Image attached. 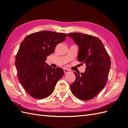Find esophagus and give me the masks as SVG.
Wrapping results in <instances>:
<instances>
[{
    "instance_id": "obj_1",
    "label": "esophagus",
    "mask_w": 128,
    "mask_h": 128,
    "mask_svg": "<svg viewBox=\"0 0 128 128\" xmlns=\"http://www.w3.org/2000/svg\"><path fill=\"white\" fill-rule=\"evenodd\" d=\"M64 72L65 74H67V73L70 72V70H69V69H64Z\"/></svg>"
}]
</instances>
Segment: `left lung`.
<instances>
[{
    "mask_svg": "<svg viewBox=\"0 0 128 128\" xmlns=\"http://www.w3.org/2000/svg\"><path fill=\"white\" fill-rule=\"evenodd\" d=\"M68 36L79 48L78 59L86 65L84 73L76 74L70 86L72 94L78 98L88 100L102 90L107 82L110 68V59L104 45L98 38L79 32L70 33Z\"/></svg>",
    "mask_w": 128,
    "mask_h": 128,
    "instance_id": "1",
    "label": "left lung"
}]
</instances>
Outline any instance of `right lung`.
I'll list each match as a JSON object with an SVG mask.
<instances>
[{"label": "right lung", "mask_w": 128, "mask_h": 128, "mask_svg": "<svg viewBox=\"0 0 128 128\" xmlns=\"http://www.w3.org/2000/svg\"><path fill=\"white\" fill-rule=\"evenodd\" d=\"M66 37V34L43 31L28 35L21 43L15 66L18 80L30 96L36 99L48 97L62 77L63 69L53 68L46 60Z\"/></svg>", "instance_id": "1"}]
</instances>
